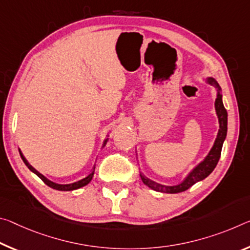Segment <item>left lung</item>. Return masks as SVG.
<instances>
[{
	"label": "left lung",
	"instance_id": "1",
	"mask_svg": "<svg viewBox=\"0 0 250 250\" xmlns=\"http://www.w3.org/2000/svg\"><path fill=\"white\" fill-rule=\"evenodd\" d=\"M207 82L210 83L211 85L215 86V88L218 90L215 106H216V112H217L218 119H219V131H218L215 145H213L210 152L208 153V156L206 157V159L203 162H200V164L189 173V176L186 178L181 184L177 186H164V185L157 184V182L150 180L149 178H146L145 175L140 173L141 180L144 181V184L146 186H148L149 188L156 190V191L166 192V193H178V192L186 191V190L189 189L192 185H195L196 182L205 179L206 177H208L212 172V170L216 168L218 161H219V158L221 154V148H223L225 138L227 136V111L225 109L223 99H221V94H220L221 89L219 84H218L217 81L212 78H208Z\"/></svg>",
	"mask_w": 250,
	"mask_h": 250
}]
</instances>
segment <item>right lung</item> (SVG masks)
Masks as SVG:
<instances>
[{
    "label": "right lung",
    "instance_id": "right-lung-1",
    "mask_svg": "<svg viewBox=\"0 0 250 250\" xmlns=\"http://www.w3.org/2000/svg\"><path fill=\"white\" fill-rule=\"evenodd\" d=\"M105 142H106V140L104 141V145H105ZM20 156H21V158H22V160L24 161V164L26 165V167L29 168L31 171H33L35 175H37L40 179H42V181L44 182L45 185H47L49 186V187H51V188H53V189H55V190H61V191H70V190H75V189H79V188H81V187H83V186H85V185H88L89 182L91 181V179H92V177H93V175H94V167L93 168V171L91 172V173H89L88 176H86L85 178H83V179H81V180H79V181H75V182H73V184H69V185H59V184H55V182H52V181H50L49 179H46V178L43 176V175H41V173H40L38 170H35L32 166H31L29 162H27V160L25 159V157L23 156V153L21 152V150H20Z\"/></svg>",
    "mask_w": 250,
    "mask_h": 250
}]
</instances>
